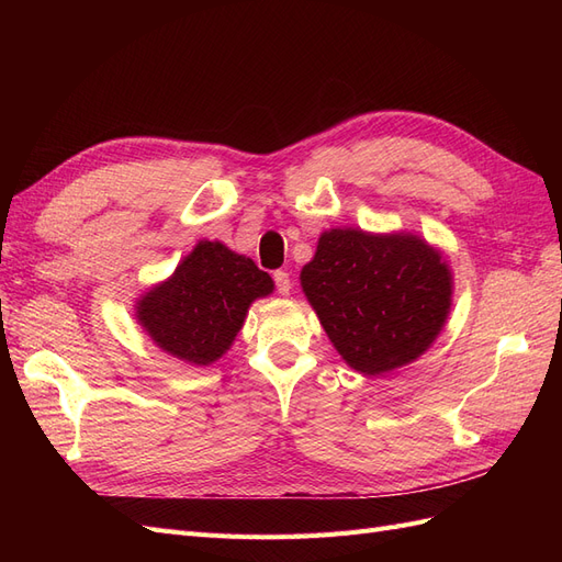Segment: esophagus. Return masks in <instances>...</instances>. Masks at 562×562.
I'll list each match as a JSON object with an SVG mask.
<instances>
[{"instance_id":"obj_1","label":"esophagus","mask_w":562,"mask_h":562,"mask_svg":"<svg viewBox=\"0 0 562 562\" xmlns=\"http://www.w3.org/2000/svg\"><path fill=\"white\" fill-rule=\"evenodd\" d=\"M274 283H277V291H279L281 295H291L293 281H291V277H288V271H283V269L274 271Z\"/></svg>"}]
</instances>
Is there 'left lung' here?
<instances>
[{
	"label": "left lung",
	"instance_id": "1",
	"mask_svg": "<svg viewBox=\"0 0 562 562\" xmlns=\"http://www.w3.org/2000/svg\"><path fill=\"white\" fill-rule=\"evenodd\" d=\"M300 285L342 361L361 375L417 361L452 310V269L415 232L335 227L318 236Z\"/></svg>",
	"mask_w": 562,
	"mask_h": 562
}]
</instances>
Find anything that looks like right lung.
<instances>
[{
	"instance_id": "obj_1",
	"label": "right lung",
	"mask_w": 562,
	"mask_h": 562,
	"mask_svg": "<svg viewBox=\"0 0 562 562\" xmlns=\"http://www.w3.org/2000/svg\"><path fill=\"white\" fill-rule=\"evenodd\" d=\"M274 293V281L223 241L201 239L168 279L135 300V318L161 351L203 368L232 349L250 304Z\"/></svg>"
}]
</instances>
